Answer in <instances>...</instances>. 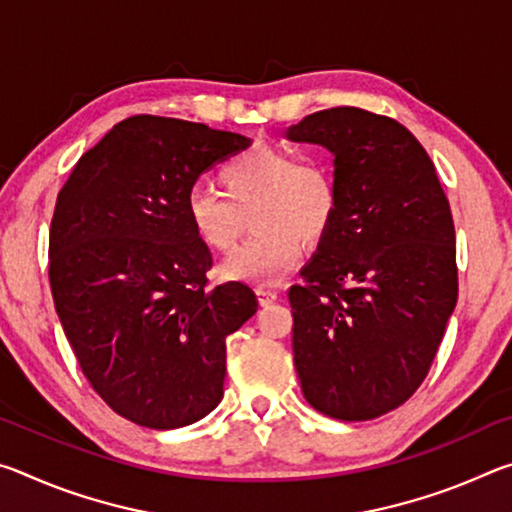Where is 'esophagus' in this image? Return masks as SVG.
I'll return each mask as SVG.
<instances>
[{"label":"esophagus","mask_w":512,"mask_h":512,"mask_svg":"<svg viewBox=\"0 0 512 512\" xmlns=\"http://www.w3.org/2000/svg\"><path fill=\"white\" fill-rule=\"evenodd\" d=\"M257 298H259V305H271V302L277 300V291L266 289V287H257Z\"/></svg>","instance_id":"34e87169"}]
</instances>
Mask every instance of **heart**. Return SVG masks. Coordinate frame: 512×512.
<instances>
[{
    "mask_svg": "<svg viewBox=\"0 0 512 512\" xmlns=\"http://www.w3.org/2000/svg\"><path fill=\"white\" fill-rule=\"evenodd\" d=\"M223 194L194 187L185 214L194 235L216 253H228L241 232V214L253 212L248 239L221 264L230 282L271 287L302 257L305 238L318 244L332 230L339 210V187L325 164L302 162L282 146L259 144L237 153L219 171Z\"/></svg>",
    "mask_w": 512,
    "mask_h": 512,
    "instance_id": "heart-1",
    "label": "heart"
}]
</instances>
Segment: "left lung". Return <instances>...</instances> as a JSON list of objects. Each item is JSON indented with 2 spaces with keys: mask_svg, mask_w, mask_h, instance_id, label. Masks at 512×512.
Segmentation results:
<instances>
[{
  "mask_svg": "<svg viewBox=\"0 0 512 512\" xmlns=\"http://www.w3.org/2000/svg\"><path fill=\"white\" fill-rule=\"evenodd\" d=\"M284 135L325 146L339 187L332 230L289 289L302 393L329 418H379L418 391L456 307L449 201L391 117L329 108Z\"/></svg>",
  "mask_w": 512,
  "mask_h": 512,
  "instance_id": "8db88e82",
  "label": "left lung"
}]
</instances>
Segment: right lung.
Segmentation results:
<instances>
[{"label":"right lung","mask_w":512,"mask_h":512,"mask_svg":"<svg viewBox=\"0 0 512 512\" xmlns=\"http://www.w3.org/2000/svg\"><path fill=\"white\" fill-rule=\"evenodd\" d=\"M250 137L194 121H119L76 162L49 232V282L83 375L140 427L178 429L223 397L225 339L257 311L241 282L207 289L212 255L185 203Z\"/></svg>","instance_id":"1"}]
</instances>
